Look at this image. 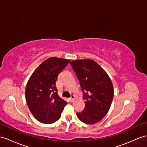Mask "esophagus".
Returning a JSON list of instances; mask_svg holds the SVG:
<instances>
[{
  "instance_id": "obj_1",
  "label": "esophagus",
  "mask_w": 147,
  "mask_h": 147,
  "mask_svg": "<svg viewBox=\"0 0 147 147\" xmlns=\"http://www.w3.org/2000/svg\"><path fill=\"white\" fill-rule=\"evenodd\" d=\"M74 98H75V96H74V95H71V96H70V102H73Z\"/></svg>"
}]
</instances>
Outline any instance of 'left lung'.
Returning a JSON list of instances; mask_svg holds the SVG:
<instances>
[{"label": "left lung", "mask_w": 147, "mask_h": 147, "mask_svg": "<svg viewBox=\"0 0 147 147\" xmlns=\"http://www.w3.org/2000/svg\"><path fill=\"white\" fill-rule=\"evenodd\" d=\"M83 92L85 109L77 113L82 122L94 124L109 112L113 97L112 82L98 64L92 60H74L70 63Z\"/></svg>", "instance_id": "1"}]
</instances>
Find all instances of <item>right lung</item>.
<instances>
[{"instance_id":"add662e5","label":"right lung","mask_w":147,"mask_h":147,"mask_svg":"<svg viewBox=\"0 0 147 147\" xmlns=\"http://www.w3.org/2000/svg\"><path fill=\"white\" fill-rule=\"evenodd\" d=\"M69 60L51 57L42 62L32 74L26 86V98L32 115L43 123L58 120L67 102L57 94L56 82Z\"/></svg>"}]
</instances>
